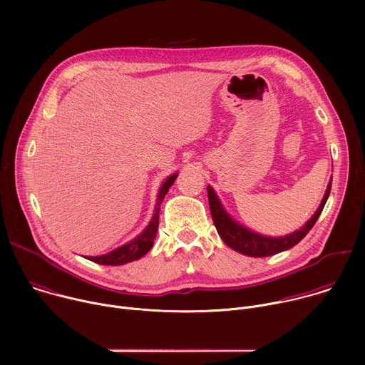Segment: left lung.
<instances>
[{
    "instance_id": "left-lung-1",
    "label": "left lung",
    "mask_w": 365,
    "mask_h": 365,
    "mask_svg": "<svg viewBox=\"0 0 365 365\" xmlns=\"http://www.w3.org/2000/svg\"><path fill=\"white\" fill-rule=\"evenodd\" d=\"M331 185H332V182H329V185H328V189L325 192L321 206L318 207V211L315 212L314 217L307 221V224H304L299 231H296L290 235H286V237H280V238L263 237V235L251 232L250 230L238 225L224 211V207L221 206V202L217 197L212 187H207V199H210L211 215H212L214 224L217 227V231L228 247H231L232 250H235L241 254L250 255V257H267V255H273V254H277V252H282L284 250L294 247L299 241H302L306 237V234L312 228H314L315 222L318 221V218L324 210V206L327 203V199L329 196Z\"/></svg>"
}]
</instances>
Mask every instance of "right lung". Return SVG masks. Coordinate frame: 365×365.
I'll return each instance as SVG.
<instances>
[{
    "label": "right lung",
    "mask_w": 365,
    "mask_h": 365,
    "mask_svg": "<svg viewBox=\"0 0 365 365\" xmlns=\"http://www.w3.org/2000/svg\"><path fill=\"white\" fill-rule=\"evenodd\" d=\"M176 173L172 175L169 179H166V182L162 185L160 192L158 195V203H155V210H154V215L148 224V227L144 230V232L141 235H138L135 240H133L131 242L106 254V255H98V257H88V259L98 264H103V266H121V264H127L134 262V259L141 258L144 254H147L150 251V248L154 244V238L155 234H158V228H159V212H160V205L169 190V187L173 185L175 179H176Z\"/></svg>",
    "instance_id": "obj_1"
}]
</instances>
